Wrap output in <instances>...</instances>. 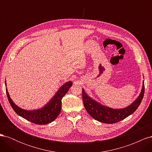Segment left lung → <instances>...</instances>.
I'll return each mask as SVG.
<instances>
[{
  "instance_id": "1",
  "label": "left lung",
  "mask_w": 152,
  "mask_h": 152,
  "mask_svg": "<svg viewBox=\"0 0 152 152\" xmlns=\"http://www.w3.org/2000/svg\"><path fill=\"white\" fill-rule=\"evenodd\" d=\"M145 93V84L142 82L141 93L131 105L122 109H113L96 102L82 89V101L87 112L95 120L106 124H114L122 121L134 113L140 106Z\"/></svg>"
}]
</instances>
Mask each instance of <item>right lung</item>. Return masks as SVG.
Instances as JSON below:
<instances>
[{
    "label": "right lung",
    "mask_w": 152,
    "mask_h": 152,
    "mask_svg": "<svg viewBox=\"0 0 152 152\" xmlns=\"http://www.w3.org/2000/svg\"><path fill=\"white\" fill-rule=\"evenodd\" d=\"M6 85V82L5 81ZM72 86V82L69 81L63 85L57 93L54 96V97L49 101V102L45 104L44 107L40 109L36 110H25L18 107L16 104L11 99L10 94L6 89V94L9 102L15 112L21 117L25 118L32 123L39 125H45L53 122L57 118L58 115L61 112V99L63 96L66 94L69 89Z\"/></svg>",
    "instance_id": "obj_1"
}]
</instances>
